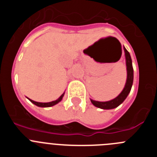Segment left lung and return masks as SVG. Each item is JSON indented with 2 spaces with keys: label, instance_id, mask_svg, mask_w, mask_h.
<instances>
[{
  "label": "left lung",
  "instance_id": "8db88e82",
  "mask_svg": "<svg viewBox=\"0 0 157 157\" xmlns=\"http://www.w3.org/2000/svg\"><path fill=\"white\" fill-rule=\"evenodd\" d=\"M124 52H125V57H126V65H127V82H126L125 86L123 88V91L120 93L119 95L114 98L113 100H111L109 101H97L91 99V102L94 106L100 108L102 109H112L118 107L120 105L123 103L124 100L127 98L129 93L130 92L131 87L133 85V80H134V69L132 66V60L131 57L128 51L124 47Z\"/></svg>",
  "mask_w": 157,
  "mask_h": 157
}]
</instances>
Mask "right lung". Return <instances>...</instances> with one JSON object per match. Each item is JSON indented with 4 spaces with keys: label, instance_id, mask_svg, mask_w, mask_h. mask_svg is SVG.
<instances>
[{
    "label": "right lung",
    "instance_id": "obj_1",
    "mask_svg": "<svg viewBox=\"0 0 157 157\" xmlns=\"http://www.w3.org/2000/svg\"><path fill=\"white\" fill-rule=\"evenodd\" d=\"M63 95H64V93H63V94H62L60 97H59V98H58L57 100H56V101H51V102H48V103H41V102H37V101H33V100L31 99H28L30 100V101H31L32 103L34 104L35 105H37V106L38 107H42V108H46V107H51V106H53V105H56V104H58L59 102V101H61V100L63 99Z\"/></svg>",
    "mask_w": 157,
    "mask_h": 157
}]
</instances>
